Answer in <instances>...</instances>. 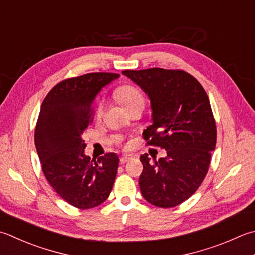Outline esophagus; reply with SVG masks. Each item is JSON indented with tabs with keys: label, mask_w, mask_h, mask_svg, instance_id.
<instances>
[{
	"label": "esophagus",
	"mask_w": 255,
	"mask_h": 255,
	"mask_svg": "<svg viewBox=\"0 0 255 255\" xmlns=\"http://www.w3.org/2000/svg\"><path fill=\"white\" fill-rule=\"evenodd\" d=\"M130 159H131L130 154H125V156L121 157V159H119V160H121V163H126L127 161L130 160Z\"/></svg>",
	"instance_id": "esophagus-1"
}]
</instances>
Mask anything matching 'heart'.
Segmentation results:
<instances>
[{
	"mask_svg": "<svg viewBox=\"0 0 255 255\" xmlns=\"http://www.w3.org/2000/svg\"><path fill=\"white\" fill-rule=\"evenodd\" d=\"M115 95L119 102H121L127 109L131 107L132 105L143 102L144 99L142 94L138 91L136 87L130 86V85H123V86L118 87L115 92ZM103 113V104L99 103L97 106V115H101Z\"/></svg>",
	"mask_w": 255,
	"mask_h": 255,
	"instance_id": "b5f03b06",
	"label": "heart"
}]
</instances>
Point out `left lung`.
<instances>
[{
	"instance_id": "obj_1",
	"label": "left lung",
	"mask_w": 255,
	"mask_h": 255,
	"mask_svg": "<svg viewBox=\"0 0 255 255\" xmlns=\"http://www.w3.org/2000/svg\"><path fill=\"white\" fill-rule=\"evenodd\" d=\"M123 74L150 98L152 125L144 129V140L167 151L166 158L153 161L147 153L140 156V191L153 206L176 207L200 187L216 148L217 126L208 95L181 69H127Z\"/></svg>"
}]
</instances>
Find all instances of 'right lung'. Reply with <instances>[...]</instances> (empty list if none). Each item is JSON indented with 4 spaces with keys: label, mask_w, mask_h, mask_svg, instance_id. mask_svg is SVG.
Segmentation results:
<instances>
[{
    "label": "right lung",
    "mask_w": 255,
    "mask_h": 255,
    "mask_svg": "<svg viewBox=\"0 0 255 255\" xmlns=\"http://www.w3.org/2000/svg\"><path fill=\"white\" fill-rule=\"evenodd\" d=\"M119 77L115 73H88L64 79L42 103L34 140L48 183L65 201L91 209L109 197L119 159L109 152L91 160L85 156V129L93 123L94 103L101 89Z\"/></svg>",
    "instance_id": "add662e5"
}]
</instances>
